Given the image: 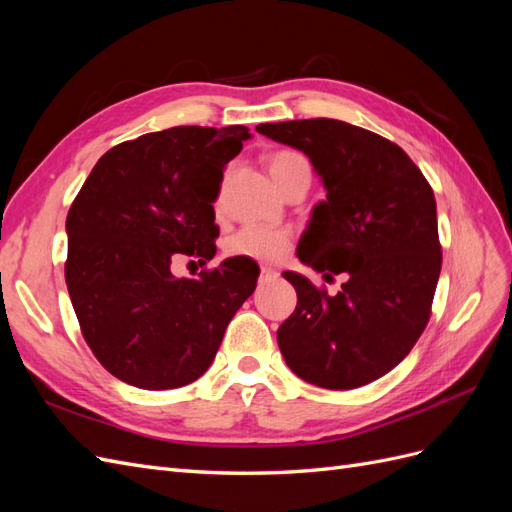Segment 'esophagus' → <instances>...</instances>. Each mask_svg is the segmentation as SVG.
I'll use <instances>...</instances> for the list:
<instances>
[{
    "label": "esophagus",
    "instance_id": "1",
    "mask_svg": "<svg viewBox=\"0 0 512 512\" xmlns=\"http://www.w3.org/2000/svg\"><path fill=\"white\" fill-rule=\"evenodd\" d=\"M277 275L280 273L271 267H260V280H271V277H277Z\"/></svg>",
    "mask_w": 512,
    "mask_h": 512
}]
</instances>
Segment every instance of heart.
<instances>
[{
  "label": "heart",
  "mask_w": 512,
  "mask_h": 512,
  "mask_svg": "<svg viewBox=\"0 0 512 512\" xmlns=\"http://www.w3.org/2000/svg\"><path fill=\"white\" fill-rule=\"evenodd\" d=\"M303 170H309V164L299 151L280 149L269 156V173L280 190H284ZM222 190L224 183L218 196H215V207L222 203ZM292 245L294 235L288 228L243 226L226 239L224 250L230 258H247L254 262H265V265H275V262H282L292 252Z\"/></svg>",
  "instance_id": "obj_1"
}]
</instances>
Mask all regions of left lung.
Returning <instances> with one entry per match:
<instances>
[{
    "mask_svg": "<svg viewBox=\"0 0 512 512\" xmlns=\"http://www.w3.org/2000/svg\"><path fill=\"white\" fill-rule=\"evenodd\" d=\"M256 132L316 166L327 200L314 209L299 258L322 273L329 267L314 256L322 252L346 273L337 294L284 273L297 290V307L277 329L284 361L322 389L374 382L406 359L431 316L442 269L431 185L404 149L346 121L260 123Z\"/></svg>",
    "mask_w": 512,
    "mask_h": 512,
    "instance_id": "1",
    "label": "left lung"
}]
</instances>
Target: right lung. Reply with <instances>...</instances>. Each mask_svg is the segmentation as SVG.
I'll return each instance as SVG.
<instances>
[{
  "instance_id": "add662e5",
  "label": "right lung",
  "mask_w": 512,
  "mask_h": 512,
  "mask_svg": "<svg viewBox=\"0 0 512 512\" xmlns=\"http://www.w3.org/2000/svg\"><path fill=\"white\" fill-rule=\"evenodd\" d=\"M250 128L177 126L108 149L68 211L66 284L100 365L138 389H179L215 359L258 265L228 258L198 280L177 260L215 256L213 200ZM192 260V262H194Z\"/></svg>"
}]
</instances>
